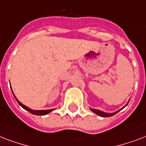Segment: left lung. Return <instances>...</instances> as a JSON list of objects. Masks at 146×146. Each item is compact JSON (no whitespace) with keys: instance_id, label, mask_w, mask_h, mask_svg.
Listing matches in <instances>:
<instances>
[{"instance_id":"1","label":"left lung","mask_w":146,"mask_h":146,"mask_svg":"<svg viewBox=\"0 0 146 146\" xmlns=\"http://www.w3.org/2000/svg\"><path fill=\"white\" fill-rule=\"evenodd\" d=\"M129 103V101H128ZM128 103L126 104V106H124L123 108H121L120 110H117V111L114 112V113H106V112H104V111H101V110H96V109H93V108H90V110H91V111L94 112V113H96L97 115H98V116H103V117H110V116H113V115H115V114L116 113H118V112L119 111V110H121L122 109H123L124 107H126V105L128 104Z\"/></svg>"}]
</instances>
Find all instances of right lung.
I'll list each match as a JSON object with an SVG mask.
<instances>
[{
    "instance_id": "obj_1",
    "label": "right lung",
    "mask_w": 146,
    "mask_h": 146,
    "mask_svg": "<svg viewBox=\"0 0 146 146\" xmlns=\"http://www.w3.org/2000/svg\"><path fill=\"white\" fill-rule=\"evenodd\" d=\"M12 92H13V91H12ZM13 95H14V94H13ZM14 97H15L16 100H17V103L20 104V106H21V107L23 108V109H25L26 110H27V111H29L30 113L32 114H34V115H38V116H44V115H46V114L49 113L50 112H52V110H54L55 109H50V110H32L30 109V108H29V107H27V106H25V105H23L21 102H20L19 100H18V99L17 98H16V96L14 95Z\"/></svg>"
}]
</instances>
